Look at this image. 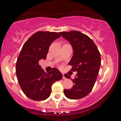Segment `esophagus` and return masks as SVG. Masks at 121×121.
I'll return each instance as SVG.
<instances>
[{"label":"esophagus","instance_id":"1","mask_svg":"<svg viewBox=\"0 0 121 121\" xmlns=\"http://www.w3.org/2000/svg\"><path fill=\"white\" fill-rule=\"evenodd\" d=\"M62 78L63 79H66V77H65V76H64V74H62Z\"/></svg>","mask_w":121,"mask_h":121}]
</instances>
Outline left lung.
<instances>
[{
    "label": "left lung",
    "instance_id": "left-lung-1",
    "mask_svg": "<svg viewBox=\"0 0 121 121\" xmlns=\"http://www.w3.org/2000/svg\"><path fill=\"white\" fill-rule=\"evenodd\" d=\"M59 34L72 45L73 55L68 65L73 67L70 70L77 72L70 89H64L65 95L70 99H81L92 90L101 65V55L94 41L79 31L61 32ZM66 78L70 76L64 74ZM71 80V79H70Z\"/></svg>",
    "mask_w": 121,
    "mask_h": 121
}]
</instances>
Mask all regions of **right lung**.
<instances>
[{
    "instance_id": "1",
    "label": "right lung",
    "mask_w": 121,
    "mask_h": 121,
    "mask_svg": "<svg viewBox=\"0 0 121 121\" xmlns=\"http://www.w3.org/2000/svg\"><path fill=\"white\" fill-rule=\"evenodd\" d=\"M53 32L39 31L24 43L16 61V73L22 91L34 101H44L50 96L52 84L62 78L56 68L45 73L39 65L45 60L48 49L54 40L60 37Z\"/></svg>"
}]
</instances>
